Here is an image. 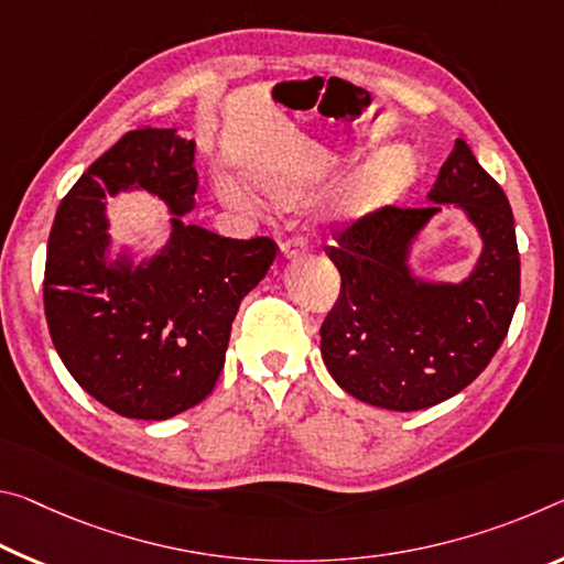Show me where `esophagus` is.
Instances as JSON below:
<instances>
[{
	"instance_id": "esophagus-1",
	"label": "esophagus",
	"mask_w": 564,
	"mask_h": 564,
	"mask_svg": "<svg viewBox=\"0 0 564 564\" xmlns=\"http://www.w3.org/2000/svg\"><path fill=\"white\" fill-rule=\"evenodd\" d=\"M303 248H306V240L289 238V240H283V243H281V256L283 258H296V256H301Z\"/></svg>"
}]
</instances>
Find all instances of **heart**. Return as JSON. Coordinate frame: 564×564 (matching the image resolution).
<instances>
[{
	"mask_svg": "<svg viewBox=\"0 0 564 564\" xmlns=\"http://www.w3.org/2000/svg\"><path fill=\"white\" fill-rule=\"evenodd\" d=\"M416 165L414 158H411L406 150H387V153L379 155L373 163L364 170V173L356 177V183L348 191L346 200L341 205L344 218H361L366 213L379 210L383 205L394 203L409 191V185L414 183ZM258 185L261 191L273 200H291L296 195V183L291 181L289 175L281 173V170H263L258 175ZM218 191L223 198L240 208H261L263 200L256 191L238 181V177H220Z\"/></svg>",
	"mask_w": 564,
	"mask_h": 564,
	"instance_id": "1",
	"label": "heart"
}]
</instances>
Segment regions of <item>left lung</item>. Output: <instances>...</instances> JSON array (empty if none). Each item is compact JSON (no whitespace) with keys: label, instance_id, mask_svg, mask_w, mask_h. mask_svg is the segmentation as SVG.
Masks as SVG:
<instances>
[{"label":"left lung","instance_id":"1","mask_svg":"<svg viewBox=\"0 0 564 564\" xmlns=\"http://www.w3.org/2000/svg\"><path fill=\"white\" fill-rule=\"evenodd\" d=\"M426 203L373 213L328 248L341 296L321 326V354L338 387L391 411L429 409L469 387L520 301L512 208L462 138ZM444 209H459L480 238L478 261L459 282L429 280L413 265L417 240Z\"/></svg>","mask_w":564,"mask_h":564}]
</instances>
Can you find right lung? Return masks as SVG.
Instances as JSON below:
<instances>
[{"mask_svg": "<svg viewBox=\"0 0 564 564\" xmlns=\"http://www.w3.org/2000/svg\"><path fill=\"white\" fill-rule=\"evenodd\" d=\"M195 140L130 130L62 198L44 265V314L62 364L115 414L160 422L210 394L230 326L275 258L271 238L236 240L185 220L195 208ZM148 192L171 236L135 262L109 234L104 200Z\"/></svg>", "mask_w": 564, "mask_h": 564, "instance_id": "right-lung-1", "label": "right lung"}]
</instances>
